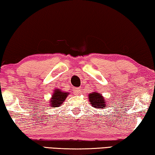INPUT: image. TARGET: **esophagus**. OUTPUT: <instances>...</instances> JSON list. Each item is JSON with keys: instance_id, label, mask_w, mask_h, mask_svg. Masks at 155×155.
<instances>
[{"instance_id": "obj_1", "label": "esophagus", "mask_w": 155, "mask_h": 155, "mask_svg": "<svg viewBox=\"0 0 155 155\" xmlns=\"http://www.w3.org/2000/svg\"><path fill=\"white\" fill-rule=\"evenodd\" d=\"M73 93L75 94H78L81 93V88H75L73 91Z\"/></svg>"}]
</instances>
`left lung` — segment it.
<instances>
[{
  "instance_id": "1",
  "label": "left lung",
  "mask_w": 155,
  "mask_h": 155,
  "mask_svg": "<svg viewBox=\"0 0 155 155\" xmlns=\"http://www.w3.org/2000/svg\"><path fill=\"white\" fill-rule=\"evenodd\" d=\"M89 101H90V104L92 105V106L95 108H104L106 107V105H105V99L101 96V94L98 93H92L89 94Z\"/></svg>"
}]
</instances>
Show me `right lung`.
Instances as JSON below:
<instances>
[{
  "label": "right lung",
  "instance_id": "add662e5",
  "mask_svg": "<svg viewBox=\"0 0 155 155\" xmlns=\"http://www.w3.org/2000/svg\"><path fill=\"white\" fill-rule=\"evenodd\" d=\"M68 94H69L68 93H64V92H62L58 89H56L54 93L52 98L50 101V105L51 107H59L66 99Z\"/></svg>",
  "mask_w": 155,
  "mask_h": 155
}]
</instances>
